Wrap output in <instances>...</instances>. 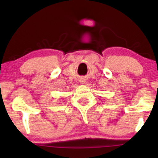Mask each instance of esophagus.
I'll return each instance as SVG.
<instances>
[{"label":"esophagus","mask_w":158,"mask_h":158,"mask_svg":"<svg viewBox=\"0 0 158 158\" xmlns=\"http://www.w3.org/2000/svg\"><path fill=\"white\" fill-rule=\"evenodd\" d=\"M80 82H81V83H85V79H84V78H81V81H80Z\"/></svg>","instance_id":"obj_1"}]
</instances>
